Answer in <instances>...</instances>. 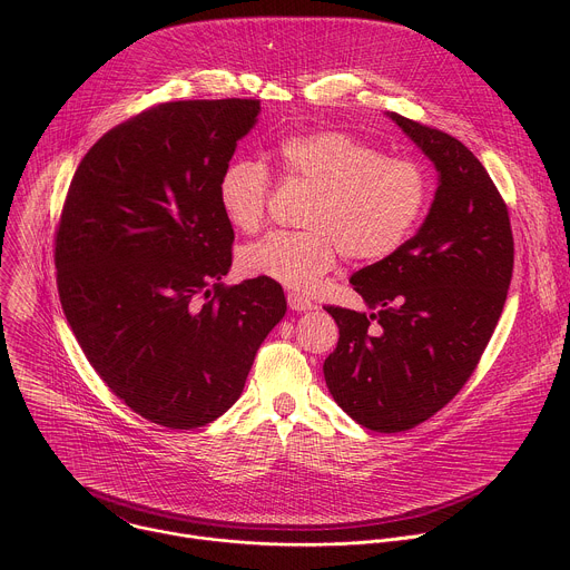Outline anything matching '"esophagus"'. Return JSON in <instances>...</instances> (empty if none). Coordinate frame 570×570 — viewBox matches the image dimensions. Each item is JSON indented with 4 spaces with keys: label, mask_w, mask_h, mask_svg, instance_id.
Masks as SVG:
<instances>
[{
    "label": "esophagus",
    "mask_w": 570,
    "mask_h": 570,
    "mask_svg": "<svg viewBox=\"0 0 570 570\" xmlns=\"http://www.w3.org/2000/svg\"><path fill=\"white\" fill-rule=\"evenodd\" d=\"M286 299H288V306H291V311H297V313L315 308V304H313L311 299H306L304 295H299V293H288V295H286Z\"/></svg>",
    "instance_id": "1"
}]
</instances>
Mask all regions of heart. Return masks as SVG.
Instances as JSON below:
<instances>
[{
    "mask_svg": "<svg viewBox=\"0 0 570 570\" xmlns=\"http://www.w3.org/2000/svg\"><path fill=\"white\" fill-rule=\"evenodd\" d=\"M279 171L313 187L304 232H271L238 253L246 277L293 291L315 288L343 253L350 262H381L413 234L431 200V176L411 157L383 155L341 130L284 137ZM271 171L264 161L238 157L223 169L218 207L240 232H255L266 214Z\"/></svg>",
    "mask_w": 570,
    "mask_h": 570,
    "instance_id": "heart-1",
    "label": "heart"
}]
</instances>
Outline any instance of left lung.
<instances>
[{
	"instance_id": "obj_1",
	"label": "left lung",
	"mask_w": 570,
	"mask_h": 570,
	"mask_svg": "<svg viewBox=\"0 0 570 570\" xmlns=\"http://www.w3.org/2000/svg\"><path fill=\"white\" fill-rule=\"evenodd\" d=\"M440 174L417 234L352 275L372 313L324 306L341 338L324 381L341 409L376 433L433 417L473 374L503 313L514 268L508 205L455 137L390 112Z\"/></svg>"
}]
</instances>
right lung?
Masks as SVG:
<instances>
[{
	"label": "right lung",
	"mask_w": 570,
	"mask_h": 570,
	"mask_svg": "<svg viewBox=\"0 0 570 570\" xmlns=\"http://www.w3.org/2000/svg\"><path fill=\"white\" fill-rule=\"evenodd\" d=\"M259 110L171 101L115 126L80 159L56 229L58 295L80 350L130 411L174 431L229 409L286 313L275 282H220L234 229L216 187Z\"/></svg>",
	"instance_id": "1"
}]
</instances>
